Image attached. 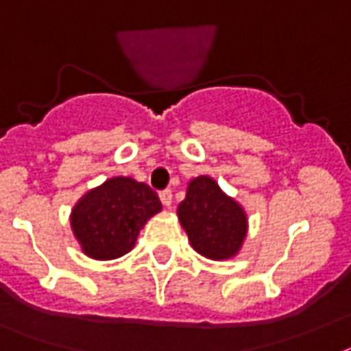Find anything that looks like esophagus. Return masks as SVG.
Instances as JSON below:
<instances>
[{
  "mask_svg": "<svg viewBox=\"0 0 351 351\" xmlns=\"http://www.w3.org/2000/svg\"><path fill=\"white\" fill-rule=\"evenodd\" d=\"M160 202H162V204H164V207H167V209H169L171 204H173V195H171L169 189L162 191V193H160Z\"/></svg>",
  "mask_w": 351,
  "mask_h": 351,
  "instance_id": "esophagus-1",
  "label": "esophagus"
}]
</instances>
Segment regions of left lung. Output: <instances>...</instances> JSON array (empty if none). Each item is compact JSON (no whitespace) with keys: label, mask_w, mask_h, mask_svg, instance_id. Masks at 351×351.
Returning a JSON list of instances; mask_svg holds the SVG:
<instances>
[{"label":"left lung","mask_w":351,"mask_h":351,"mask_svg":"<svg viewBox=\"0 0 351 351\" xmlns=\"http://www.w3.org/2000/svg\"><path fill=\"white\" fill-rule=\"evenodd\" d=\"M176 215L191 247L215 261L236 258L249 232L243 205L207 175L196 176L187 184Z\"/></svg>","instance_id":"8db88e82"}]
</instances>
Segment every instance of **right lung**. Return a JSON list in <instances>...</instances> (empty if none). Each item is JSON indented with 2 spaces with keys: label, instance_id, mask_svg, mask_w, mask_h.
Listing matches in <instances>:
<instances>
[{
  "label": "right lung",
  "instance_id": "obj_1",
  "mask_svg": "<svg viewBox=\"0 0 351 351\" xmlns=\"http://www.w3.org/2000/svg\"><path fill=\"white\" fill-rule=\"evenodd\" d=\"M158 195L131 176H113L77 200L70 227L88 258L108 261L128 254L149 218L158 215Z\"/></svg>",
  "mask_w": 351,
  "mask_h": 351
}]
</instances>
